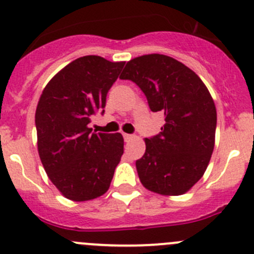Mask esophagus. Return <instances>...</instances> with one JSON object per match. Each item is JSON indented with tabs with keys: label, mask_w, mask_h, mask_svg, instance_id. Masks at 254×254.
I'll return each mask as SVG.
<instances>
[{
	"label": "esophagus",
	"mask_w": 254,
	"mask_h": 254,
	"mask_svg": "<svg viewBox=\"0 0 254 254\" xmlns=\"http://www.w3.org/2000/svg\"><path fill=\"white\" fill-rule=\"evenodd\" d=\"M123 137H125V141L126 142H129V141H132V139L134 138L133 134H127V133L123 134Z\"/></svg>",
	"instance_id": "1"
}]
</instances>
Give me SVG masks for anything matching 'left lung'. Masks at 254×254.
Segmentation results:
<instances>
[{
  "mask_svg": "<svg viewBox=\"0 0 254 254\" xmlns=\"http://www.w3.org/2000/svg\"><path fill=\"white\" fill-rule=\"evenodd\" d=\"M120 78L133 81L165 118L159 134L144 138L139 181L158 194H185L204 175L214 148L217 111L208 88L186 64L159 53L128 61Z\"/></svg>",
  "mask_w": 254,
  "mask_h": 254,
  "instance_id": "1",
  "label": "left lung"
}]
</instances>
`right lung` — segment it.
I'll return each instance as SVG.
<instances>
[{"instance_id":"obj_1","label":"right lung","mask_w":254,"mask_h":254,"mask_svg":"<svg viewBox=\"0 0 254 254\" xmlns=\"http://www.w3.org/2000/svg\"><path fill=\"white\" fill-rule=\"evenodd\" d=\"M123 66L100 56L79 57L50 79L38 101V154L51 182L71 201L105 194L121 161L122 134L93 133L88 123L106 107Z\"/></svg>"}]
</instances>
